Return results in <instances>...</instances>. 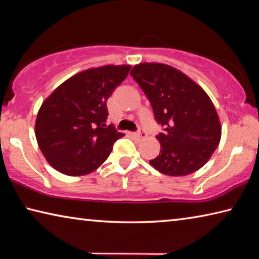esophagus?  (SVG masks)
Returning <instances> with one entry per match:
<instances>
[{
  "mask_svg": "<svg viewBox=\"0 0 259 259\" xmlns=\"http://www.w3.org/2000/svg\"><path fill=\"white\" fill-rule=\"evenodd\" d=\"M133 136H134V137H135L136 139L143 140V139H145V137H146V133H145V131H144V130H139L138 133L134 134Z\"/></svg>",
  "mask_w": 259,
  "mask_h": 259,
  "instance_id": "esophagus-1",
  "label": "esophagus"
}]
</instances>
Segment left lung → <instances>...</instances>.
<instances>
[{"instance_id":"left-lung-1","label":"left lung","mask_w":259,"mask_h":259,"mask_svg":"<svg viewBox=\"0 0 259 259\" xmlns=\"http://www.w3.org/2000/svg\"><path fill=\"white\" fill-rule=\"evenodd\" d=\"M131 76L147 96L163 133L156 136L160 154L150 163L168 176H186L207 163L216 150L222 126L211 99L199 84L177 68L142 63Z\"/></svg>"}]
</instances>
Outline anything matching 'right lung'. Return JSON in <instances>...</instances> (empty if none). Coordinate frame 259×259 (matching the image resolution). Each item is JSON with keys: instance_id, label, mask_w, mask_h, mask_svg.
I'll list each match as a JSON object with an SVG mask.
<instances>
[{"instance_id": "right-lung-1", "label": "right lung", "mask_w": 259, "mask_h": 259, "mask_svg": "<svg viewBox=\"0 0 259 259\" xmlns=\"http://www.w3.org/2000/svg\"><path fill=\"white\" fill-rule=\"evenodd\" d=\"M130 65L89 68L69 77L43 102L35 136L51 166L67 176H83L103 164L113 144L123 137L106 125V102L125 80Z\"/></svg>"}]
</instances>
